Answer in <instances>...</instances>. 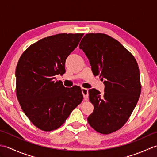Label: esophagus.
Segmentation results:
<instances>
[{
	"mask_svg": "<svg viewBox=\"0 0 157 157\" xmlns=\"http://www.w3.org/2000/svg\"><path fill=\"white\" fill-rule=\"evenodd\" d=\"M82 92L83 95H84V101H88V90L87 88H82Z\"/></svg>",
	"mask_w": 157,
	"mask_h": 157,
	"instance_id": "esophagus-1",
	"label": "esophagus"
}]
</instances>
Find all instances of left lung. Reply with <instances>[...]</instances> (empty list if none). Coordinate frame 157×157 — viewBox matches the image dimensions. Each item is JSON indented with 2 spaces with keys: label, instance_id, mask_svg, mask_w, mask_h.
<instances>
[{
  "label": "left lung",
  "instance_id": "8db88e82",
  "mask_svg": "<svg viewBox=\"0 0 157 157\" xmlns=\"http://www.w3.org/2000/svg\"><path fill=\"white\" fill-rule=\"evenodd\" d=\"M79 46L89 59L93 73L100 75L105 85L103 95L96 89L89 90L94 111L88 123L101 134H111L125 125L138 101L141 83L137 61L107 34H86Z\"/></svg>",
  "mask_w": 157,
  "mask_h": 157
}]
</instances>
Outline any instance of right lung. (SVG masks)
<instances>
[{"label": "right lung", "mask_w": 157, "mask_h": 157, "mask_svg": "<svg viewBox=\"0 0 157 157\" xmlns=\"http://www.w3.org/2000/svg\"><path fill=\"white\" fill-rule=\"evenodd\" d=\"M84 34H59L30 45L16 67V95L22 111L44 132L60 128L83 100L81 88H65L55 75L65 72V60Z\"/></svg>", "instance_id": "1"}]
</instances>
